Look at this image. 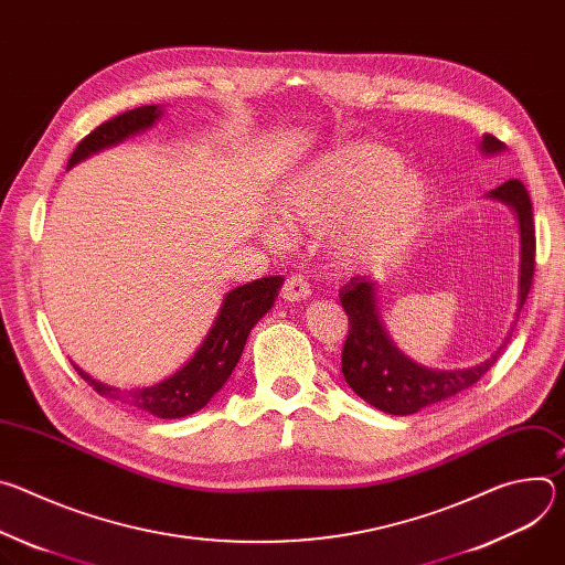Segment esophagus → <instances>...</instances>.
Segmentation results:
<instances>
[{"mask_svg": "<svg viewBox=\"0 0 565 565\" xmlns=\"http://www.w3.org/2000/svg\"><path fill=\"white\" fill-rule=\"evenodd\" d=\"M281 295L286 301H301L310 295V286L306 281L303 275H290L286 281H284V288H281Z\"/></svg>", "mask_w": 565, "mask_h": 565, "instance_id": "esophagus-1", "label": "esophagus"}]
</instances>
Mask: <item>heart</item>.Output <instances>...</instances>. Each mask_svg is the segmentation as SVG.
I'll return each mask as SVG.
<instances>
[{
	"label": "heart",
	"mask_w": 565,
	"mask_h": 565,
	"mask_svg": "<svg viewBox=\"0 0 565 565\" xmlns=\"http://www.w3.org/2000/svg\"><path fill=\"white\" fill-rule=\"evenodd\" d=\"M429 207L427 185L405 174L382 145L338 149L301 174L281 199L284 216L306 230L335 227L333 253L351 268L407 246ZM279 238L281 230L273 227Z\"/></svg>",
	"instance_id": "b5f03b06"
}]
</instances>
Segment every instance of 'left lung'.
Returning a JSON list of instances; mask_svg holds the SVG:
<instances>
[{"label": "left lung", "mask_w": 565, "mask_h": 565, "mask_svg": "<svg viewBox=\"0 0 565 565\" xmlns=\"http://www.w3.org/2000/svg\"><path fill=\"white\" fill-rule=\"evenodd\" d=\"M503 142L488 134L482 138V151L494 153L501 151ZM492 199H499L512 205L519 214L521 225V301L523 308L527 292L534 279L536 264V236H534V218H532V201L525 185L519 179H510L490 192ZM342 308L349 317V335L342 351V373L351 388L364 397L369 405L393 414L409 416L429 405L473 386L486 375L499 360L505 344L486 362L462 371H431L414 364L402 355L386 338L380 317H377V299L375 284L366 277H353L340 290Z\"/></svg>", "instance_id": "obj_1"}]
</instances>
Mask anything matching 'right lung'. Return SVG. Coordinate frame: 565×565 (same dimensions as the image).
<instances>
[{"label": "right lung", "instance_id": "right-lung-1", "mask_svg": "<svg viewBox=\"0 0 565 565\" xmlns=\"http://www.w3.org/2000/svg\"><path fill=\"white\" fill-rule=\"evenodd\" d=\"M158 116H160V109L156 105H145L103 122L100 127H96L92 134H87L77 142L75 151L68 158V168L75 166L77 160L87 158L89 153L100 151L103 147L116 145L127 136L145 127H151ZM281 284H284V277H264L230 290L223 299L214 327L210 329L201 349L181 371H177L166 382H158L147 388L118 391L114 386L92 380L77 366L75 371L89 386H94L96 393L109 399L122 402L127 407L147 412L158 418L190 416L203 409L210 402V397L227 382L241 353H244V347L253 327L270 310Z\"/></svg>", "mask_w": 565, "mask_h": 565}]
</instances>
